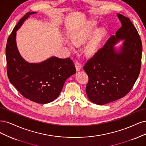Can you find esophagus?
I'll return each mask as SVG.
<instances>
[{
    "instance_id": "1",
    "label": "esophagus",
    "mask_w": 146,
    "mask_h": 146,
    "mask_svg": "<svg viewBox=\"0 0 146 146\" xmlns=\"http://www.w3.org/2000/svg\"><path fill=\"white\" fill-rule=\"evenodd\" d=\"M75 67H76V69L77 71L78 72V71H80V70H81V69L82 68V65L79 62H77L75 63Z\"/></svg>"
}]
</instances>
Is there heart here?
Masks as SVG:
<instances>
[{
	"mask_svg": "<svg viewBox=\"0 0 146 146\" xmlns=\"http://www.w3.org/2000/svg\"><path fill=\"white\" fill-rule=\"evenodd\" d=\"M96 26L97 23L92 21L82 29L76 31L72 36V44L76 46L83 44L89 39L85 49L86 53L88 56H92L97 52L106 34V30L104 28L96 30L94 33V31L95 30ZM68 46L70 49H73L72 45H68Z\"/></svg>",
	"mask_w": 146,
	"mask_h": 146,
	"instance_id": "1",
	"label": "heart"
}]
</instances>
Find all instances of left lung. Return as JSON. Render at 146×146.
I'll list each match as a JSON object with an SVG mask.
<instances>
[{"instance_id":"8db88e82","label":"left lung","mask_w":146,"mask_h":146,"mask_svg":"<svg viewBox=\"0 0 146 146\" xmlns=\"http://www.w3.org/2000/svg\"><path fill=\"white\" fill-rule=\"evenodd\" d=\"M122 24L115 36L84 66L88 76L87 95L92 102L104 105L127 94L138 79L141 70L142 42L130 19L117 14ZM119 40H124L119 52L114 47Z\"/></svg>"}]
</instances>
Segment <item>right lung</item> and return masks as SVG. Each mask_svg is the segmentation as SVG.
<instances>
[{
  "mask_svg": "<svg viewBox=\"0 0 146 146\" xmlns=\"http://www.w3.org/2000/svg\"><path fill=\"white\" fill-rule=\"evenodd\" d=\"M36 13H27L8 37L6 45L7 74L10 82L23 96L39 104H47L59 96L65 81L76 70L69 58L53 56L40 63H29L22 57L16 45V31L30 15Z\"/></svg>",
  "mask_w": 146,
  "mask_h": 146,
  "instance_id": "obj_1",
  "label": "right lung"
}]
</instances>
